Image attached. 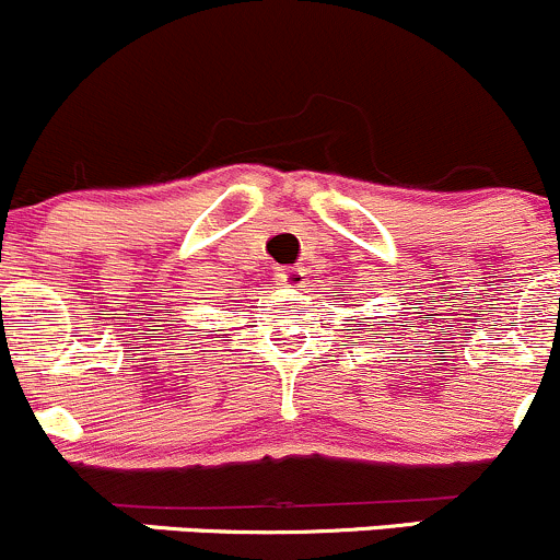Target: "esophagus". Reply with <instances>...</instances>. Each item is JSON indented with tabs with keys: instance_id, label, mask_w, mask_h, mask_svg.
I'll return each mask as SVG.
<instances>
[{
	"instance_id": "obj_1",
	"label": "esophagus",
	"mask_w": 560,
	"mask_h": 560,
	"mask_svg": "<svg viewBox=\"0 0 560 560\" xmlns=\"http://www.w3.org/2000/svg\"><path fill=\"white\" fill-rule=\"evenodd\" d=\"M304 282V272L302 269H293V267H285V269H278L275 272V285H282V288H296Z\"/></svg>"
}]
</instances>
